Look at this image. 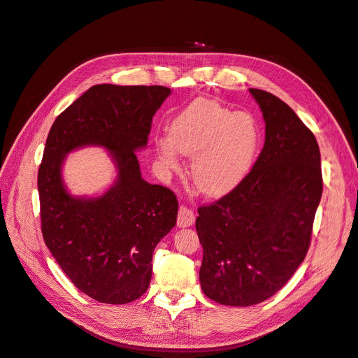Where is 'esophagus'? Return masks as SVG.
<instances>
[{"mask_svg": "<svg viewBox=\"0 0 358 358\" xmlns=\"http://www.w3.org/2000/svg\"><path fill=\"white\" fill-rule=\"evenodd\" d=\"M194 221H196V215H194V212L188 208H182L179 209V213H178V227L179 229H187V227H191L194 224Z\"/></svg>", "mask_w": 358, "mask_h": 358, "instance_id": "esophagus-1", "label": "esophagus"}]
</instances>
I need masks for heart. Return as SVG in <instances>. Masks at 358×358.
<instances>
[{"label": "heart", "mask_w": 358, "mask_h": 358, "mask_svg": "<svg viewBox=\"0 0 358 358\" xmlns=\"http://www.w3.org/2000/svg\"><path fill=\"white\" fill-rule=\"evenodd\" d=\"M259 142L255 117L215 100L199 99L170 125V138H157V154L169 170L179 169L178 152L192 157L191 178L206 196L231 191L248 175Z\"/></svg>", "instance_id": "obj_1"}]
</instances>
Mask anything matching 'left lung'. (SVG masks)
Here are the masks:
<instances>
[{
    "label": "left lung",
    "mask_w": 358,
    "mask_h": 358,
    "mask_svg": "<svg viewBox=\"0 0 358 358\" xmlns=\"http://www.w3.org/2000/svg\"><path fill=\"white\" fill-rule=\"evenodd\" d=\"M266 140L231 192L199 208L200 284L225 306H252L282 288L306 257L322 194L315 136L276 95L251 88Z\"/></svg>",
    "instance_id": "left-lung-1"
}]
</instances>
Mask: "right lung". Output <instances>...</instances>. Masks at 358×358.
<instances>
[{
  "label": "right lung",
  "mask_w": 358,
  "mask_h": 358,
  "mask_svg": "<svg viewBox=\"0 0 358 358\" xmlns=\"http://www.w3.org/2000/svg\"><path fill=\"white\" fill-rule=\"evenodd\" d=\"M170 94L166 86L95 85L49 131L38 169L43 239L62 272L96 301L124 305L145 294L154 249L176 224V196L148 183L136 157ZM85 145L106 148L117 169L113 187L96 198L73 196L62 179L66 155Z\"/></svg>",
  "instance_id": "add662e5"
}]
</instances>
